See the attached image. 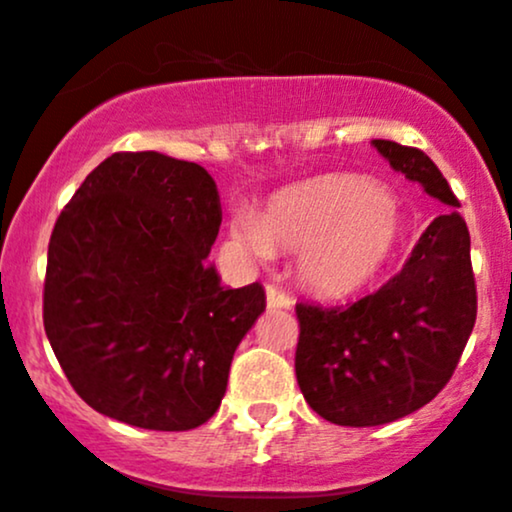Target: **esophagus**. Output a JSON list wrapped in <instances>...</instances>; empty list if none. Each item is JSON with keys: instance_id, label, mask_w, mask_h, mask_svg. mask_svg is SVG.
I'll list each match as a JSON object with an SVG mask.
<instances>
[{"instance_id": "1", "label": "esophagus", "mask_w": 512, "mask_h": 512, "mask_svg": "<svg viewBox=\"0 0 512 512\" xmlns=\"http://www.w3.org/2000/svg\"><path fill=\"white\" fill-rule=\"evenodd\" d=\"M265 291H267V306L272 308V311H286V308L294 306V301L289 299V294H284V291H279L277 286L269 284Z\"/></svg>"}]
</instances>
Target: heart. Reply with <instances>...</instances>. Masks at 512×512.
<instances>
[{"label":"heart","instance_id":"heart-1","mask_svg":"<svg viewBox=\"0 0 512 512\" xmlns=\"http://www.w3.org/2000/svg\"><path fill=\"white\" fill-rule=\"evenodd\" d=\"M235 235L260 257L299 252L296 272L313 296L347 299L389 265L403 218L379 184L340 174L274 196L260 221L240 218Z\"/></svg>","mask_w":512,"mask_h":512}]
</instances>
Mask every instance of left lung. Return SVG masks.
<instances>
[{
    "label": "left lung",
    "mask_w": 512,
    "mask_h": 512,
    "mask_svg": "<svg viewBox=\"0 0 512 512\" xmlns=\"http://www.w3.org/2000/svg\"><path fill=\"white\" fill-rule=\"evenodd\" d=\"M393 172L440 204L457 196L423 150L372 140ZM296 381L320 418L374 428L406 418L437 396L462 357L476 320L471 240L457 211L425 228L401 274L352 306H296Z\"/></svg>",
    "instance_id": "8db88e82"
}]
</instances>
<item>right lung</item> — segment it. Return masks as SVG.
<instances>
[{
    "label": "right lung",
    "instance_id": "obj_1",
    "mask_svg": "<svg viewBox=\"0 0 512 512\" xmlns=\"http://www.w3.org/2000/svg\"><path fill=\"white\" fill-rule=\"evenodd\" d=\"M221 196L196 162L116 153L60 213L43 325L80 398L133 428L204 425L240 340L265 313L260 284L223 289L209 252Z\"/></svg>",
    "mask_w": 512,
    "mask_h": 512
}]
</instances>
